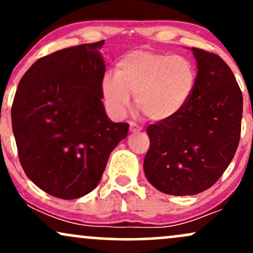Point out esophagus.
Segmentation results:
<instances>
[{
  "label": "esophagus",
  "instance_id": "34e87169",
  "mask_svg": "<svg viewBox=\"0 0 253 253\" xmlns=\"http://www.w3.org/2000/svg\"><path fill=\"white\" fill-rule=\"evenodd\" d=\"M129 130L130 132H139V130H141V127L139 126V125H136L135 123H129Z\"/></svg>",
  "mask_w": 253,
  "mask_h": 253
}]
</instances>
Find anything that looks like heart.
<instances>
[{"mask_svg":"<svg viewBox=\"0 0 253 253\" xmlns=\"http://www.w3.org/2000/svg\"><path fill=\"white\" fill-rule=\"evenodd\" d=\"M196 84L195 65L184 56L153 51H133L119 60L117 76L102 81L107 108L123 117L134 95L136 108L153 121L178 114L190 100Z\"/></svg>","mask_w":253,"mask_h":253,"instance_id":"b5f03b06","label":"heart"}]
</instances>
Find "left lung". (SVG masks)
Returning a JSON list of instances; mask_svg holds the SVG:
<instances>
[{"instance_id": "left-lung-1", "label": "left lung", "mask_w": 253, "mask_h": 253, "mask_svg": "<svg viewBox=\"0 0 253 253\" xmlns=\"http://www.w3.org/2000/svg\"><path fill=\"white\" fill-rule=\"evenodd\" d=\"M196 84L178 114L150 125L146 178L156 189L175 196L196 195L215 183L239 144L243 94L229 66L215 53L191 48Z\"/></svg>"}]
</instances>
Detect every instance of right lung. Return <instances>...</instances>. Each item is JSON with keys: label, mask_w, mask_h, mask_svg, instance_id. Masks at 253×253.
<instances>
[{"label": "right lung", "mask_w": 253, "mask_h": 253, "mask_svg": "<svg viewBox=\"0 0 253 253\" xmlns=\"http://www.w3.org/2000/svg\"><path fill=\"white\" fill-rule=\"evenodd\" d=\"M104 42L38 59L17 85L11 125L20 163L40 189L64 200L97 187L128 124L113 123L102 103Z\"/></svg>", "instance_id": "right-lung-1"}]
</instances>
